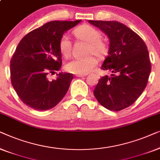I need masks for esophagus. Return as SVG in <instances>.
<instances>
[{
    "instance_id": "34e87169",
    "label": "esophagus",
    "mask_w": 160,
    "mask_h": 160,
    "mask_svg": "<svg viewBox=\"0 0 160 160\" xmlns=\"http://www.w3.org/2000/svg\"><path fill=\"white\" fill-rule=\"evenodd\" d=\"M85 75H76V77H78V78H82V77H85Z\"/></svg>"
}]
</instances>
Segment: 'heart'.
Segmentation results:
<instances>
[{
    "label": "heart",
    "instance_id": "1",
    "mask_svg": "<svg viewBox=\"0 0 160 160\" xmlns=\"http://www.w3.org/2000/svg\"><path fill=\"white\" fill-rule=\"evenodd\" d=\"M74 35L78 40L88 42L86 54H94L98 58H103L107 55L109 47L105 41L101 39V32L97 29L88 24H83L74 30ZM59 50L64 57L70 54L72 48L71 40L68 35L64 34L61 36L58 42ZM96 58L90 55L83 58H73L66 64V69L69 72L76 75H85L97 65Z\"/></svg>",
    "mask_w": 160,
    "mask_h": 160
}]
</instances>
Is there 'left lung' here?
<instances>
[{
    "instance_id": "8db88e82",
    "label": "left lung",
    "mask_w": 160,
    "mask_h": 160,
    "mask_svg": "<svg viewBox=\"0 0 160 160\" xmlns=\"http://www.w3.org/2000/svg\"><path fill=\"white\" fill-rule=\"evenodd\" d=\"M109 39V55L101 69L111 76L100 78L93 94L106 109L118 112L132 105L147 87L152 65L140 36L119 22L92 21Z\"/></svg>"
}]
</instances>
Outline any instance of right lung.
I'll return each mask as SVG.
<instances>
[{
  "label": "right lung",
  "instance_id": "add662e5",
  "mask_svg": "<svg viewBox=\"0 0 160 160\" xmlns=\"http://www.w3.org/2000/svg\"><path fill=\"white\" fill-rule=\"evenodd\" d=\"M80 21L49 22L20 40L11 59L10 73L13 88L24 104L45 111L57 106L66 95L72 74L60 72L51 81L47 75L62 67L61 36Z\"/></svg>",
  "mask_w": 160,
  "mask_h": 160
}]
</instances>
